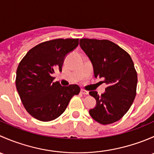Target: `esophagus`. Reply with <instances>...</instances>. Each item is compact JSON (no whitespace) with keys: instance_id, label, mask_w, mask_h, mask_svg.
Returning <instances> with one entry per match:
<instances>
[{"instance_id":"esophagus-1","label":"esophagus","mask_w":154,"mask_h":154,"mask_svg":"<svg viewBox=\"0 0 154 154\" xmlns=\"http://www.w3.org/2000/svg\"><path fill=\"white\" fill-rule=\"evenodd\" d=\"M80 92H81L82 94H88V91H86V90H84V89H81Z\"/></svg>"}]
</instances>
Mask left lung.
<instances>
[{
  "instance_id": "1",
  "label": "left lung",
  "mask_w": 154,
  "mask_h": 154,
  "mask_svg": "<svg viewBox=\"0 0 154 154\" xmlns=\"http://www.w3.org/2000/svg\"><path fill=\"white\" fill-rule=\"evenodd\" d=\"M80 46L91 60L94 77L103 78L107 86L101 95L89 91L96 100L90 116L101 125L114 123L127 113L136 97L138 79L133 60L125 50L109 40L81 38Z\"/></svg>"
}]
</instances>
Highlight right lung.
Here are the masks:
<instances>
[{"label":"right lung","instance_id":"right-lung-1","mask_svg":"<svg viewBox=\"0 0 154 154\" xmlns=\"http://www.w3.org/2000/svg\"><path fill=\"white\" fill-rule=\"evenodd\" d=\"M79 44V38H57L37 45L27 53L16 71L17 91L29 114L37 120L50 122L61 116L70 100L78 94L77 85L63 86L54 82L52 74L62 71L68 53Z\"/></svg>","mask_w":154,"mask_h":154}]
</instances>
